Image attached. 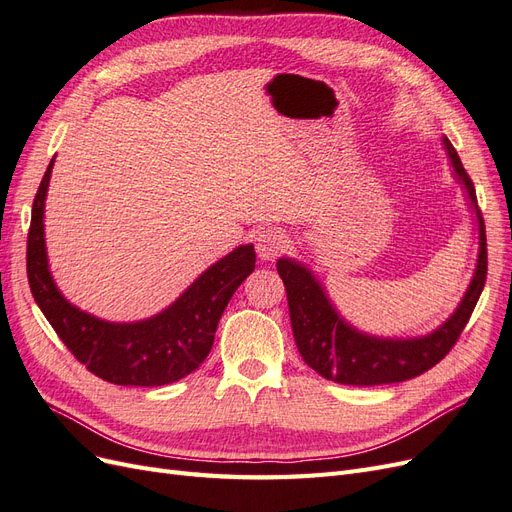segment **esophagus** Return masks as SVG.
<instances>
[{
	"instance_id": "esophagus-1",
	"label": "esophagus",
	"mask_w": 512,
	"mask_h": 512,
	"mask_svg": "<svg viewBox=\"0 0 512 512\" xmlns=\"http://www.w3.org/2000/svg\"><path fill=\"white\" fill-rule=\"evenodd\" d=\"M288 243L286 232L282 228H262L256 235V252L260 260H273L282 254Z\"/></svg>"
}]
</instances>
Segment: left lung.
Wrapping results in <instances>:
<instances>
[{"mask_svg": "<svg viewBox=\"0 0 512 512\" xmlns=\"http://www.w3.org/2000/svg\"><path fill=\"white\" fill-rule=\"evenodd\" d=\"M442 145L451 160L453 177L466 192L468 205L476 215L478 256L466 294L438 329L418 337H378L363 333L337 312L327 290L303 262L288 256L277 260V273L286 286L294 342L303 361L322 378L354 386L391 384L416 378L444 359L468 324L487 280L485 222L476 203L474 183L455 147L446 136H442Z\"/></svg>", "mask_w": 512, "mask_h": 512, "instance_id": "1", "label": "left lung"}]
</instances>
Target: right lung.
Segmentation results:
<instances>
[{"instance_id":"obj_1","label":"right lung","mask_w":512,"mask_h":512,"mask_svg":"<svg viewBox=\"0 0 512 512\" xmlns=\"http://www.w3.org/2000/svg\"><path fill=\"white\" fill-rule=\"evenodd\" d=\"M55 158L42 177L27 235V280L46 320L91 374L119 386H162L192 374L211 352L215 329L235 290L256 267L254 245H239L185 288L160 314L108 322L72 305L46 256L44 200Z\"/></svg>"}]
</instances>
